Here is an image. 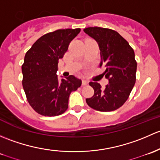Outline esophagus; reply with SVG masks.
<instances>
[{
  "label": "esophagus",
  "mask_w": 160,
  "mask_h": 160,
  "mask_svg": "<svg viewBox=\"0 0 160 160\" xmlns=\"http://www.w3.org/2000/svg\"><path fill=\"white\" fill-rule=\"evenodd\" d=\"M88 84V82L87 80H82V85H87Z\"/></svg>",
  "instance_id": "esophagus-1"
}]
</instances>
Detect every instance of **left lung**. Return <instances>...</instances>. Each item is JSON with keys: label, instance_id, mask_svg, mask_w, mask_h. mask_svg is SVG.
I'll use <instances>...</instances> for the list:
<instances>
[{"label": "left lung", "instance_id": "8db88e82", "mask_svg": "<svg viewBox=\"0 0 160 160\" xmlns=\"http://www.w3.org/2000/svg\"><path fill=\"white\" fill-rule=\"evenodd\" d=\"M84 31L99 46L100 67L105 68L103 75L108 80L105 88H102L98 82H90L94 95L86 98V102L97 111H114L126 102L136 83L137 63L134 51L127 41L114 30L89 27Z\"/></svg>", "mask_w": 160, "mask_h": 160}]
</instances>
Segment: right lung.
<instances>
[{"mask_svg":"<svg viewBox=\"0 0 160 160\" xmlns=\"http://www.w3.org/2000/svg\"><path fill=\"white\" fill-rule=\"evenodd\" d=\"M80 28L59 29L38 39L24 56L22 85L33 109L44 116H56L68 107L71 92L82 85L74 75L58 81L56 72L58 60L63 58L70 42Z\"/></svg>","mask_w":160,"mask_h":160,"instance_id":"obj_1","label":"right lung"}]
</instances>
